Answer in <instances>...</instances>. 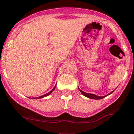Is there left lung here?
Listing matches in <instances>:
<instances>
[{"mask_svg": "<svg viewBox=\"0 0 134 134\" xmlns=\"http://www.w3.org/2000/svg\"><path fill=\"white\" fill-rule=\"evenodd\" d=\"M79 91L81 92V94H82L83 95H84L85 97H88V98H90V99H103V98H104V97H107L108 95H106V96H103V97H99V96H97V95L95 94H90V93H86V92H83L82 90H81L79 88ZM113 92H111L109 94H111ZM108 94V95H109Z\"/></svg>", "mask_w": 134, "mask_h": 134, "instance_id": "1", "label": "left lung"}]
</instances>
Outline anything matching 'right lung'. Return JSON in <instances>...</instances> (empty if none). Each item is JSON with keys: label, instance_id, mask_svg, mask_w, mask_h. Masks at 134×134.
Here are the masks:
<instances>
[{"label": "right lung", "instance_id": "1", "mask_svg": "<svg viewBox=\"0 0 134 134\" xmlns=\"http://www.w3.org/2000/svg\"><path fill=\"white\" fill-rule=\"evenodd\" d=\"M55 88H54L52 90H51V91H50L49 92H48V93L42 95V96H40V97H36V98H34V99H41V98H43V97H46V96H48V95H49L50 94H51L52 92H53L54 90H55ZM32 99H33V98H32Z\"/></svg>", "mask_w": 134, "mask_h": 134}]
</instances>
